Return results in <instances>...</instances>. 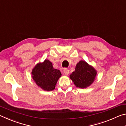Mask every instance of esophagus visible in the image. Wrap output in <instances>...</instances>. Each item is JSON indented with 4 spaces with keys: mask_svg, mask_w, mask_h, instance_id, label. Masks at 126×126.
I'll use <instances>...</instances> for the list:
<instances>
[{
    "mask_svg": "<svg viewBox=\"0 0 126 126\" xmlns=\"http://www.w3.org/2000/svg\"><path fill=\"white\" fill-rule=\"evenodd\" d=\"M63 73H64V74H65V75H67V76L68 75V74H69V70L67 69H66V68H65V69L63 70Z\"/></svg>",
    "mask_w": 126,
    "mask_h": 126,
    "instance_id": "esophagus-1",
    "label": "esophagus"
}]
</instances>
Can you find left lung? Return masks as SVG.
Returning a JSON list of instances; mask_svg holds the SVG:
<instances>
[{
    "instance_id": "obj_1",
    "label": "left lung",
    "mask_w": 126,
    "mask_h": 126,
    "mask_svg": "<svg viewBox=\"0 0 126 126\" xmlns=\"http://www.w3.org/2000/svg\"><path fill=\"white\" fill-rule=\"evenodd\" d=\"M97 72L93 66L84 61H80L77 64L75 71L69 78L74 85L79 88H86L91 86L95 80Z\"/></svg>"
}]
</instances>
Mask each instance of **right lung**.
Listing matches in <instances>:
<instances>
[{
  "mask_svg": "<svg viewBox=\"0 0 126 126\" xmlns=\"http://www.w3.org/2000/svg\"><path fill=\"white\" fill-rule=\"evenodd\" d=\"M31 74L36 84L45 91L54 90L62 76L60 71L54 69L52 63L48 59L38 63L32 69Z\"/></svg>",
  "mask_w": 126,
  "mask_h": 126,
  "instance_id": "obj_1",
  "label": "right lung"
}]
</instances>
